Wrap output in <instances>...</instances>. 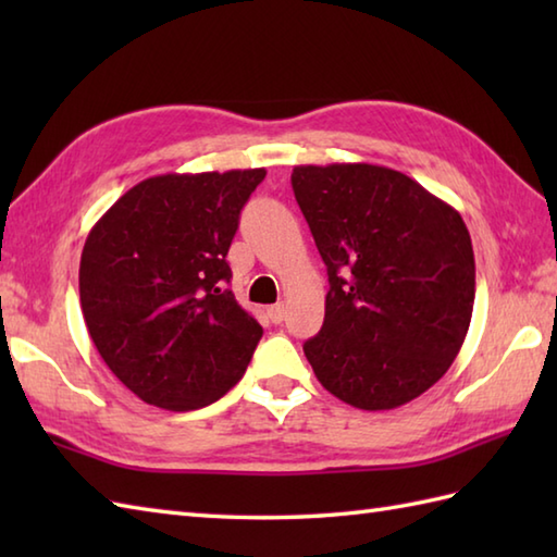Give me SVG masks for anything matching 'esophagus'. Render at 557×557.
<instances>
[{
	"mask_svg": "<svg viewBox=\"0 0 557 557\" xmlns=\"http://www.w3.org/2000/svg\"><path fill=\"white\" fill-rule=\"evenodd\" d=\"M285 313H287L285 304L268 306V315H270V321H272V323H282V321H285Z\"/></svg>",
	"mask_w": 557,
	"mask_h": 557,
	"instance_id": "1",
	"label": "esophagus"
}]
</instances>
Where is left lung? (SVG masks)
<instances>
[{"label":"left lung","instance_id":"8db88e82","mask_svg":"<svg viewBox=\"0 0 557 557\" xmlns=\"http://www.w3.org/2000/svg\"><path fill=\"white\" fill-rule=\"evenodd\" d=\"M292 188L330 282L321 333L304 345L315 377L366 411L417 399L453 366L474 311L465 220L381 164H299Z\"/></svg>","mask_w":557,"mask_h":557}]
</instances>
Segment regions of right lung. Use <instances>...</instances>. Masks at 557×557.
I'll list each match as a JSON object with an SVG mask.
<instances>
[{
  "label": "right lung",
  "instance_id": "obj_1",
  "mask_svg": "<svg viewBox=\"0 0 557 557\" xmlns=\"http://www.w3.org/2000/svg\"><path fill=\"white\" fill-rule=\"evenodd\" d=\"M265 170L160 174L90 230L78 292L92 345L152 407H208L242 381L263 327L227 289L239 212Z\"/></svg>",
  "mask_w": 557,
  "mask_h": 557
}]
</instances>
